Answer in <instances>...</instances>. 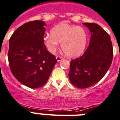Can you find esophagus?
I'll return each mask as SVG.
<instances>
[{
  "mask_svg": "<svg viewBox=\"0 0 120 120\" xmlns=\"http://www.w3.org/2000/svg\"><path fill=\"white\" fill-rule=\"evenodd\" d=\"M56 59H57V62H59L63 59V57H60V56H56Z\"/></svg>",
  "mask_w": 120,
  "mask_h": 120,
  "instance_id": "esophagus-1",
  "label": "esophagus"
}]
</instances>
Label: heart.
Returning a JSON list of instances; mask_svg holds the SVG:
<instances>
[{
    "instance_id": "1",
    "label": "heart",
    "mask_w": 120,
    "mask_h": 120,
    "mask_svg": "<svg viewBox=\"0 0 120 120\" xmlns=\"http://www.w3.org/2000/svg\"><path fill=\"white\" fill-rule=\"evenodd\" d=\"M44 45L51 53H54L61 44V49L67 56L76 57L81 55L86 48L87 34L82 27L60 24L51 30V35L43 38Z\"/></svg>"
}]
</instances>
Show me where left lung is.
I'll use <instances>...</instances> for the list:
<instances>
[{
    "label": "left lung",
    "instance_id": "left-lung-1",
    "mask_svg": "<svg viewBox=\"0 0 120 120\" xmlns=\"http://www.w3.org/2000/svg\"><path fill=\"white\" fill-rule=\"evenodd\" d=\"M89 29L91 39L84 54L71 61L69 78L78 88H86L99 82L105 75L113 59V46L109 34L94 23H82Z\"/></svg>",
    "mask_w": 120,
    "mask_h": 120
}]
</instances>
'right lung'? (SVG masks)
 Masks as SVG:
<instances>
[{
  "label": "right lung",
  "instance_id": "1",
  "mask_svg": "<svg viewBox=\"0 0 120 120\" xmlns=\"http://www.w3.org/2000/svg\"><path fill=\"white\" fill-rule=\"evenodd\" d=\"M45 25L42 20L27 22L9 39L8 60L11 72L20 83L30 88L45 84L57 63L44 44Z\"/></svg>",
  "mask_w": 120,
  "mask_h": 120
}]
</instances>
